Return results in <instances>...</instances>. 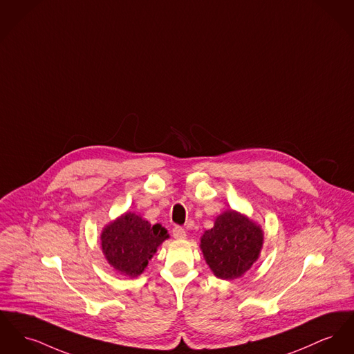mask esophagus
<instances>
[{"instance_id": "1", "label": "esophagus", "mask_w": 354, "mask_h": 354, "mask_svg": "<svg viewBox=\"0 0 354 354\" xmlns=\"http://www.w3.org/2000/svg\"><path fill=\"white\" fill-rule=\"evenodd\" d=\"M172 235H174L175 239H185L186 238V230L180 227V226H175L172 229Z\"/></svg>"}]
</instances>
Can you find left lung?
I'll return each instance as SVG.
<instances>
[{
	"mask_svg": "<svg viewBox=\"0 0 354 354\" xmlns=\"http://www.w3.org/2000/svg\"><path fill=\"white\" fill-rule=\"evenodd\" d=\"M263 231L234 209L221 214L201 238V250L215 277L231 281L242 277L258 259Z\"/></svg>",
	"mask_w": 354,
	"mask_h": 354,
	"instance_id": "8db88e82",
	"label": "left lung"
}]
</instances>
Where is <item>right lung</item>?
Returning a JSON list of instances; mask_svg holds the SVG:
<instances>
[{"label":"right lung","mask_w":354,"mask_h":354,"mask_svg":"<svg viewBox=\"0 0 354 354\" xmlns=\"http://www.w3.org/2000/svg\"><path fill=\"white\" fill-rule=\"evenodd\" d=\"M168 238L162 225H151L140 215L125 212L105 226L100 239L108 263L123 275H140L158 248Z\"/></svg>","instance_id":"obj_1"}]
</instances>
